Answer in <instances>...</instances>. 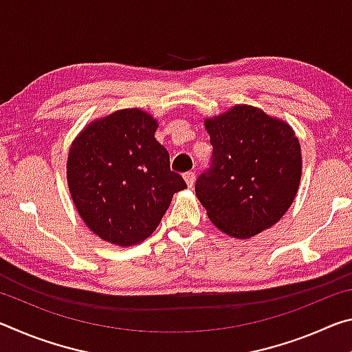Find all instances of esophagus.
<instances>
[{
  "label": "esophagus",
  "mask_w": 352,
  "mask_h": 352,
  "mask_svg": "<svg viewBox=\"0 0 352 352\" xmlns=\"http://www.w3.org/2000/svg\"><path fill=\"white\" fill-rule=\"evenodd\" d=\"M183 178H184V182H186L188 188H192V184H194V182H195V172L189 170V172H186V174L183 175Z\"/></svg>",
  "instance_id": "esophagus-1"
}]
</instances>
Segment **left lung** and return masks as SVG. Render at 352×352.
I'll return each mask as SVG.
<instances>
[{"instance_id":"left-lung-1","label":"left lung","mask_w":352,"mask_h":352,"mask_svg":"<svg viewBox=\"0 0 352 352\" xmlns=\"http://www.w3.org/2000/svg\"><path fill=\"white\" fill-rule=\"evenodd\" d=\"M212 168L195 183L211 222L230 237L250 239L281 220L301 180L295 130L258 107L234 105L205 119Z\"/></svg>"}]
</instances>
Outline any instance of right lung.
<instances>
[{"label": "right lung", "mask_w": 352, "mask_h": 352, "mask_svg": "<svg viewBox=\"0 0 352 352\" xmlns=\"http://www.w3.org/2000/svg\"><path fill=\"white\" fill-rule=\"evenodd\" d=\"M158 121L122 109L87 124L71 142L67 182L80 219L100 239L138 245L162 222L174 194L186 188L155 140Z\"/></svg>", "instance_id": "obj_1"}]
</instances>
